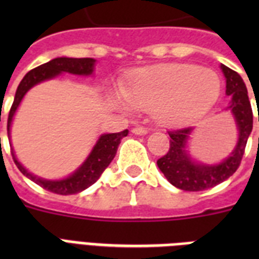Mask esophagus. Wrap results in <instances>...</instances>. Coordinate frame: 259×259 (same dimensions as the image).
<instances>
[{"mask_svg": "<svg viewBox=\"0 0 259 259\" xmlns=\"http://www.w3.org/2000/svg\"><path fill=\"white\" fill-rule=\"evenodd\" d=\"M132 132H133L134 134H138V136H144V134H148L149 129L145 127V126H136V127H133Z\"/></svg>", "mask_w": 259, "mask_h": 259, "instance_id": "obj_1", "label": "esophagus"}]
</instances>
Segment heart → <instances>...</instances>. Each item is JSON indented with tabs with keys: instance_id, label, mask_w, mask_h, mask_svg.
<instances>
[{
	"instance_id": "heart-1",
	"label": "heart",
	"mask_w": 259,
	"mask_h": 259,
	"mask_svg": "<svg viewBox=\"0 0 259 259\" xmlns=\"http://www.w3.org/2000/svg\"><path fill=\"white\" fill-rule=\"evenodd\" d=\"M221 90L215 71L173 64L141 71L114 98L123 109L152 110L160 123L173 126L204 115L217 103Z\"/></svg>"
}]
</instances>
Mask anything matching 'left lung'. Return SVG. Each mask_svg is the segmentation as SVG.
<instances>
[{
  "mask_svg": "<svg viewBox=\"0 0 259 259\" xmlns=\"http://www.w3.org/2000/svg\"><path fill=\"white\" fill-rule=\"evenodd\" d=\"M222 71L226 76V93L231 95L229 109L233 111L239 138L235 149L225 161L218 165H201L193 162L185 152V144L192 127L168 130L169 150L165 156L157 160V165L170 184L183 191H204L212 188L227 180L239 168L245 154L246 144L253 130V110L247 97V89L241 75L222 64ZM259 121V117H258Z\"/></svg>",
  "mask_w": 259,
  "mask_h": 259,
  "instance_id": "left-lung-1",
  "label": "left lung"
}]
</instances>
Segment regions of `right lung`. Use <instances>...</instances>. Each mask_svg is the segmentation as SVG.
<instances>
[{
    "mask_svg": "<svg viewBox=\"0 0 259 259\" xmlns=\"http://www.w3.org/2000/svg\"><path fill=\"white\" fill-rule=\"evenodd\" d=\"M94 63L95 60L91 58H56L48 63H44L41 66L36 67L33 70H30L28 74L22 78L16 91L13 105L10 107L9 115H8V137H9L10 123L13 119V115L17 110L20 102L26 94V91L33 87L34 84L47 80V79L55 78L60 72H70V74L76 75H91L94 71ZM127 136V130L119 132V133L103 134L98 140L97 145L94 146L93 152L90 153L84 164L79 168L74 175L67 177L64 180L51 181V180H41L36 176H32L28 170L16 160L13 150L12 156L16 162V165L21 170L26 177H29L30 180L34 181L36 184L40 185L41 188L50 191V192L58 193V195H72V193L82 192L83 189L89 188L90 185H93L95 181L101 177L103 170L109 166L111 160L117 153L118 145L121 144V140Z\"/></svg>",
    "mask_w": 259,
    "mask_h": 259,
    "instance_id": "add662e5",
    "label": "right lung"
}]
</instances>
